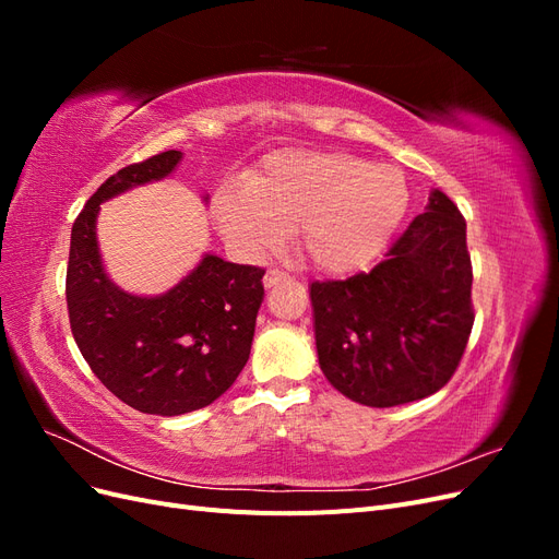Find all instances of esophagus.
Listing matches in <instances>:
<instances>
[{
	"instance_id": "34e87169",
	"label": "esophagus",
	"mask_w": 559,
	"mask_h": 559,
	"mask_svg": "<svg viewBox=\"0 0 559 559\" xmlns=\"http://www.w3.org/2000/svg\"><path fill=\"white\" fill-rule=\"evenodd\" d=\"M282 280H286V275L282 273V270H267V273H265V277H263V286H265V289H273V286L275 284H280Z\"/></svg>"
}]
</instances>
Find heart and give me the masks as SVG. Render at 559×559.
I'll list each match as a JSON object with an SVG mask.
<instances>
[{"label": "heart", "mask_w": 559, "mask_h": 559, "mask_svg": "<svg viewBox=\"0 0 559 559\" xmlns=\"http://www.w3.org/2000/svg\"><path fill=\"white\" fill-rule=\"evenodd\" d=\"M408 200V181L394 165L343 151L280 148L249 181L224 183L212 214L224 242L245 259L277 249L298 228L310 267L349 275L380 257Z\"/></svg>", "instance_id": "1"}]
</instances>
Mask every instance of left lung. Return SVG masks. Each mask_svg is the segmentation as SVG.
<instances>
[{"instance_id":"left-lung-1","label":"left lung","mask_w":559,"mask_h":559,"mask_svg":"<svg viewBox=\"0 0 559 559\" xmlns=\"http://www.w3.org/2000/svg\"><path fill=\"white\" fill-rule=\"evenodd\" d=\"M466 222L433 189L386 259L343 282H312L321 373L343 396L392 408L436 394L473 326Z\"/></svg>"}]
</instances>
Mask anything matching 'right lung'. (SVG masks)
<instances>
[{
  "label": "right lung",
  "mask_w": 559,
  "mask_h": 559,
  "mask_svg": "<svg viewBox=\"0 0 559 559\" xmlns=\"http://www.w3.org/2000/svg\"><path fill=\"white\" fill-rule=\"evenodd\" d=\"M183 154L163 151L109 177L72 226L67 308L74 341L114 396L130 408L175 417L214 403L249 359L265 270L202 253L173 289L138 296L109 275L97 242L103 202L170 177ZM207 200L210 195L202 198Z\"/></svg>",
  "instance_id": "right-lung-1"
}]
</instances>
